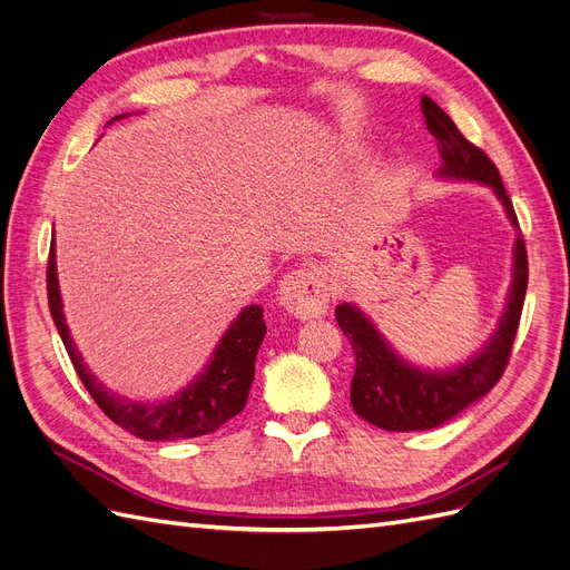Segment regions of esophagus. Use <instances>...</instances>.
Segmentation results:
<instances>
[{"instance_id":"obj_1","label":"esophagus","mask_w":570,"mask_h":570,"mask_svg":"<svg viewBox=\"0 0 570 570\" xmlns=\"http://www.w3.org/2000/svg\"><path fill=\"white\" fill-rule=\"evenodd\" d=\"M278 299L292 316L321 318L331 304V285L325 271L316 264L287 273L278 287Z\"/></svg>"}]
</instances>
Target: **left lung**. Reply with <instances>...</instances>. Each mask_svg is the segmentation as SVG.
<instances>
[{
	"label": "left lung",
	"instance_id": "left-lung-1",
	"mask_svg": "<svg viewBox=\"0 0 570 570\" xmlns=\"http://www.w3.org/2000/svg\"><path fill=\"white\" fill-rule=\"evenodd\" d=\"M421 111L425 128L435 137L442 157L435 178L490 187L504 206V214L515 230V243L511 258V285L497 327L478 352L446 368H423L411 364L377 331V325L364 308L354 302L337 304L335 318L342 333L350 337L356 356L350 394L352 406L356 416L371 425L390 430V433L438 428L456 419L463 409L475 404L480 396H485L497 385L507 368L528 289L525 243L499 170L485 157V151L465 140L454 120L425 95L421 97Z\"/></svg>",
	"mask_w": 570,
	"mask_h": 570
}]
</instances>
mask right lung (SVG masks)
I'll list each match as a JSON object with an SVG mask.
<instances>
[{
  "label": "right lung",
  "mask_w": 570,
  "mask_h": 570,
  "mask_svg": "<svg viewBox=\"0 0 570 570\" xmlns=\"http://www.w3.org/2000/svg\"><path fill=\"white\" fill-rule=\"evenodd\" d=\"M118 118L124 116H116L111 120ZM47 297L51 318H55L57 331L82 385L88 387L97 406L135 438L149 442H176L209 435L245 409L254 381L256 352L266 335L264 308L258 304L245 306L237 318H233L209 361H206V366L183 390H178L174 396H166V400L142 402L111 392L82 361L63 316L55 243H51L47 266Z\"/></svg>",
  "instance_id": "add662e5"
}]
</instances>
